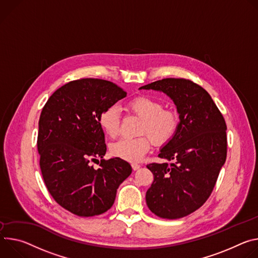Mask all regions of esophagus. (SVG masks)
Masks as SVG:
<instances>
[{
	"label": "esophagus",
	"mask_w": 258,
	"mask_h": 258,
	"mask_svg": "<svg viewBox=\"0 0 258 258\" xmlns=\"http://www.w3.org/2000/svg\"><path fill=\"white\" fill-rule=\"evenodd\" d=\"M131 166H132V169H133V170H138V169L140 168V165H139V164H136V163H132Z\"/></svg>",
	"instance_id": "1"
}]
</instances>
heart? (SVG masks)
<instances>
[{
	"instance_id": "obj_1",
	"label": "heart",
	"mask_w": 258,
	"mask_h": 258,
	"mask_svg": "<svg viewBox=\"0 0 258 258\" xmlns=\"http://www.w3.org/2000/svg\"><path fill=\"white\" fill-rule=\"evenodd\" d=\"M127 110L141 120L136 138H123L109 148L110 154L119 159L137 162L150 151L152 142L157 147L172 139L179 127V114L176 110L164 108L162 101L140 95L128 101ZM99 125L104 133L114 138L120 131L121 119L116 106H107L99 114Z\"/></svg>"
}]
</instances>
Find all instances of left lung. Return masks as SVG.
I'll return each mask as SVG.
<instances>
[{
  "instance_id": "obj_1",
  "label": "left lung",
  "mask_w": 258,
  "mask_h": 258,
  "mask_svg": "<svg viewBox=\"0 0 258 258\" xmlns=\"http://www.w3.org/2000/svg\"><path fill=\"white\" fill-rule=\"evenodd\" d=\"M139 89L166 93L180 119L175 135L158 155L172 163L147 165L154 174L148 207L161 218L184 217L207 201L225 162L224 118L209 93L190 80L167 78Z\"/></svg>"
}]
</instances>
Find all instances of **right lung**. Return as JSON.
I'll list each match as a JSON object with an SVG mask.
<instances>
[{"label":"right lung","mask_w":258,"mask_h":258,"mask_svg":"<svg viewBox=\"0 0 258 258\" xmlns=\"http://www.w3.org/2000/svg\"><path fill=\"white\" fill-rule=\"evenodd\" d=\"M126 95L112 82L80 79L57 89L42 109L37 145L44 182L55 201L78 216L107 211L132 172L122 159H102L106 145L98 121L105 107ZM99 157L95 169L91 163Z\"/></svg>","instance_id":"1"}]
</instances>
